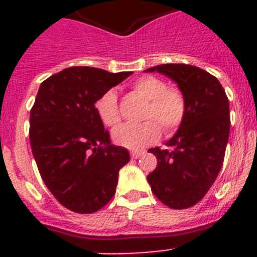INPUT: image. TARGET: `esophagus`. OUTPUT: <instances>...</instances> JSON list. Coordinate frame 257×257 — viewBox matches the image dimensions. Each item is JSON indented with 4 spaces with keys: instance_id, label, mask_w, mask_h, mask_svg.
I'll list each match as a JSON object with an SVG mask.
<instances>
[{
    "instance_id": "obj_1",
    "label": "esophagus",
    "mask_w": 257,
    "mask_h": 257,
    "mask_svg": "<svg viewBox=\"0 0 257 257\" xmlns=\"http://www.w3.org/2000/svg\"><path fill=\"white\" fill-rule=\"evenodd\" d=\"M141 155H144V151H132V152H131L132 159H139Z\"/></svg>"
}]
</instances>
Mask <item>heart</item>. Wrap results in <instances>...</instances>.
<instances>
[{"mask_svg": "<svg viewBox=\"0 0 257 257\" xmlns=\"http://www.w3.org/2000/svg\"><path fill=\"white\" fill-rule=\"evenodd\" d=\"M133 90L148 100L140 124H126L113 131V141L129 149H141L160 137L161 128L173 133L183 124L187 101L179 88H172L156 76H143L132 85ZM96 112L105 126L114 128L121 122L118 98L114 90H106L96 101Z\"/></svg>", "mask_w": 257, "mask_h": 257, "instance_id": "obj_1", "label": "heart"}]
</instances>
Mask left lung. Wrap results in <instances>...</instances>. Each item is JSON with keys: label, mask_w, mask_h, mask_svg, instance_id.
<instances>
[{"label": "left lung", "mask_w": 257, "mask_h": 257, "mask_svg": "<svg viewBox=\"0 0 257 257\" xmlns=\"http://www.w3.org/2000/svg\"><path fill=\"white\" fill-rule=\"evenodd\" d=\"M177 82L187 101L183 124L168 149L152 148L157 167L148 175L152 192L172 209L193 207L215 183L223 167L229 137V101L219 80L185 64H163L147 69Z\"/></svg>", "instance_id": "left-lung-1"}]
</instances>
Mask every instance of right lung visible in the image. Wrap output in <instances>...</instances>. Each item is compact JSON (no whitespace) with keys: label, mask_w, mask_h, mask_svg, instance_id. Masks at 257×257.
<instances>
[{"label":"right lung","mask_w":257,"mask_h":257,"mask_svg":"<svg viewBox=\"0 0 257 257\" xmlns=\"http://www.w3.org/2000/svg\"><path fill=\"white\" fill-rule=\"evenodd\" d=\"M132 72L70 66L42 82L30 109L29 139L41 179L76 213L100 211L116 193L129 152L110 144L96 101Z\"/></svg>","instance_id":"1"}]
</instances>
